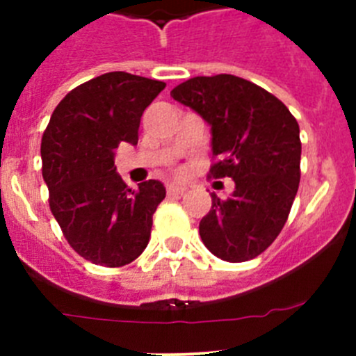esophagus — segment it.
Masks as SVG:
<instances>
[{"label":"esophagus","mask_w":356,"mask_h":356,"mask_svg":"<svg viewBox=\"0 0 356 356\" xmlns=\"http://www.w3.org/2000/svg\"><path fill=\"white\" fill-rule=\"evenodd\" d=\"M185 191H187V188L181 187V185H175V184L168 185V194H172V196H178V194H184Z\"/></svg>","instance_id":"esophagus-1"}]
</instances>
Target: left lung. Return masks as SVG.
Instances as JSON below:
<instances>
[{"instance_id":"left-lung-1","label":"left lung","mask_w":356,"mask_h":356,"mask_svg":"<svg viewBox=\"0 0 356 356\" xmlns=\"http://www.w3.org/2000/svg\"><path fill=\"white\" fill-rule=\"evenodd\" d=\"M212 127L210 178H232L234 194L200 222L207 250L248 262L271 246L300 187V124L278 97L234 74L194 76L171 90Z\"/></svg>"}]
</instances>
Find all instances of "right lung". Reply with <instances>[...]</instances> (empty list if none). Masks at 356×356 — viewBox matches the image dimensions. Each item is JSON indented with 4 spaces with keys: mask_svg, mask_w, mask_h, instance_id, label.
I'll use <instances>...</instances> for the list:
<instances>
[{
    "mask_svg": "<svg viewBox=\"0 0 356 356\" xmlns=\"http://www.w3.org/2000/svg\"><path fill=\"white\" fill-rule=\"evenodd\" d=\"M163 87L130 72H105L67 92L44 130L49 209L69 246L96 266H127L149 242L165 187L147 180L139 191L128 188L115 172L114 151L137 144L144 110Z\"/></svg>",
    "mask_w": 356,
    "mask_h": 356,
    "instance_id": "add662e5",
    "label": "right lung"
}]
</instances>
